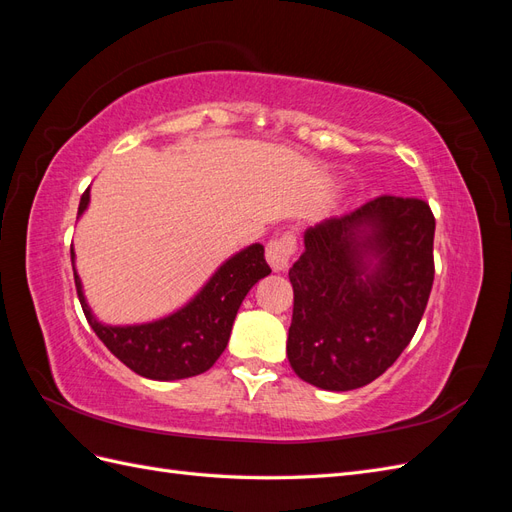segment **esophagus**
Listing matches in <instances>:
<instances>
[{
  "label": "esophagus",
  "mask_w": 512,
  "mask_h": 512,
  "mask_svg": "<svg viewBox=\"0 0 512 512\" xmlns=\"http://www.w3.org/2000/svg\"><path fill=\"white\" fill-rule=\"evenodd\" d=\"M297 252V237L292 232H282L267 243V260L273 271L288 269L290 260Z\"/></svg>",
  "instance_id": "obj_1"
}]
</instances>
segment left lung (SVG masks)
I'll return each mask as SVG.
<instances>
[{
	"mask_svg": "<svg viewBox=\"0 0 512 512\" xmlns=\"http://www.w3.org/2000/svg\"><path fill=\"white\" fill-rule=\"evenodd\" d=\"M433 232L429 203L389 194L305 232L288 271L294 374L318 389L352 391L399 359L429 301ZM369 255L379 260L374 270Z\"/></svg>",
	"mask_w": 512,
	"mask_h": 512,
	"instance_id": "left-lung-1",
	"label": "left lung"
}]
</instances>
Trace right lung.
I'll use <instances>...</instances> for the list:
<instances>
[{
    "instance_id": "1",
    "label": "right lung",
    "mask_w": 512,
    "mask_h": 512,
    "mask_svg": "<svg viewBox=\"0 0 512 512\" xmlns=\"http://www.w3.org/2000/svg\"><path fill=\"white\" fill-rule=\"evenodd\" d=\"M87 203L89 188L81 196L79 215ZM70 256L74 260L72 250ZM269 273L265 247L250 245L226 260L190 305L164 320L138 327H104L91 316L76 271L74 284L91 329L123 365L151 380H181L203 374L220 359L241 301Z\"/></svg>"
}]
</instances>
